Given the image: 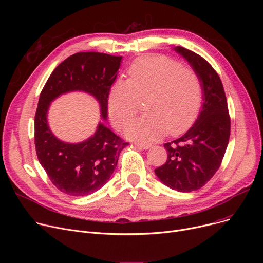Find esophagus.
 I'll use <instances>...</instances> for the list:
<instances>
[{"label":"esophagus","instance_id":"esophagus-1","mask_svg":"<svg viewBox=\"0 0 263 263\" xmlns=\"http://www.w3.org/2000/svg\"><path fill=\"white\" fill-rule=\"evenodd\" d=\"M134 145H135L136 147L142 148V149H149V148L151 147V144H149V143H140V142H135V143H134Z\"/></svg>","mask_w":263,"mask_h":263}]
</instances>
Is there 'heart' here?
Listing matches in <instances>:
<instances>
[{
	"instance_id": "heart-1",
	"label": "heart",
	"mask_w": 263,
	"mask_h": 263,
	"mask_svg": "<svg viewBox=\"0 0 263 263\" xmlns=\"http://www.w3.org/2000/svg\"><path fill=\"white\" fill-rule=\"evenodd\" d=\"M129 80H117L110 87L107 109L120 129L131 120L146 98L148 113L132 120L124 130L130 139L155 141L167 132H184L195 120L201 104L197 73L165 57L147 55L129 68Z\"/></svg>"
}]
</instances>
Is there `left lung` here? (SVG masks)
<instances>
[{
    "mask_svg": "<svg viewBox=\"0 0 263 263\" xmlns=\"http://www.w3.org/2000/svg\"><path fill=\"white\" fill-rule=\"evenodd\" d=\"M174 50L197 73L203 102L189 131L164 144L167 160L155 173L165 185L187 193L202 187L219 168L229 142L230 117L222 81L213 67L195 52L182 47Z\"/></svg>",
    "mask_w": 263,
    "mask_h": 263,
    "instance_id": "8db88e82",
    "label": "left lung"
}]
</instances>
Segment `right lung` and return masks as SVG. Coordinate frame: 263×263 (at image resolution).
Instances as JSON below:
<instances>
[{
  "mask_svg": "<svg viewBox=\"0 0 263 263\" xmlns=\"http://www.w3.org/2000/svg\"><path fill=\"white\" fill-rule=\"evenodd\" d=\"M121 59L99 52L76 53L54 69L41 90L35 114L36 154L51 182L67 195L86 196L101 189L129 143L101 122L86 141L65 143L50 130L47 119L50 103L63 93L84 91L98 101L105 120L108 93Z\"/></svg>",
  "mask_w": 263,
  "mask_h": 263,
  "instance_id": "add662e5",
  "label": "right lung"
}]
</instances>
